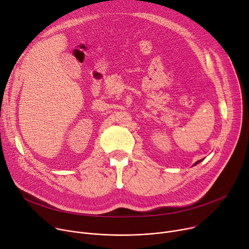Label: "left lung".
I'll return each mask as SVG.
<instances>
[{
	"instance_id": "8db88e82",
	"label": "left lung",
	"mask_w": 249,
	"mask_h": 249,
	"mask_svg": "<svg viewBox=\"0 0 249 249\" xmlns=\"http://www.w3.org/2000/svg\"><path fill=\"white\" fill-rule=\"evenodd\" d=\"M202 160H203V159H202ZM199 162H201V160H198V161H197V162H196V163H195V165H196V164H198V163H199ZM195 165H194V166H195Z\"/></svg>"
}]
</instances>
